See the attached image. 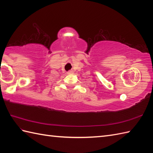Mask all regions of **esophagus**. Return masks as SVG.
I'll use <instances>...</instances> for the list:
<instances>
[{
    "label": "esophagus",
    "instance_id": "1",
    "mask_svg": "<svg viewBox=\"0 0 153 153\" xmlns=\"http://www.w3.org/2000/svg\"><path fill=\"white\" fill-rule=\"evenodd\" d=\"M74 73V71L72 70H70L68 71V74H72Z\"/></svg>",
    "mask_w": 153,
    "mask_h": 153
}]
</instances>
